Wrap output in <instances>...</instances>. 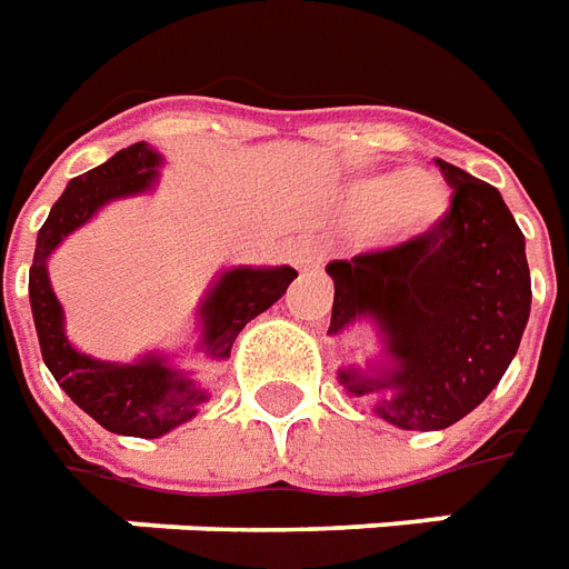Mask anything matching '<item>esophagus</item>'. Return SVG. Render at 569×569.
<instances>
[{"instance_id": "1", "label": "esophagus", "mask_w": 569, "mask_h": 569, "mask_svg": "<svg viewBox=\"0 0 569 569\" xmlns=\"http://www.w3.org/2000/svg\"><path fill=\"white\" fill-rule=\"evenodd\" d=\"M295 262L303 271H313V268H319L325 262V250L316 241H298V247H295Z\"/></svg>"}]
</instances>
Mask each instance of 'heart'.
<instances>
[{"instance_id":"b5f03b06","label":"heart","mask_w":569,"mask_h":569,"mask_svg":"<svg viewBox=\"0 0 569 569\" xmlns=\"http://www.w3.org/2000/svg\"><path fill=\"white\" fill-rule=\"evenodd\" d=\"M352 206L376 214L385 211V227L393 236H420L436 229L450 211V188L439 172L427 169H393L358 181Z\"/></svg>"}]
</instances>
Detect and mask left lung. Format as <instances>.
<instances>
[{
    "label": "left lung",
    "mask_w": 569,
    "mask_h": 569,
    "mask_svg": "<svg viewBox=\"0 0 569 569\" xmlns=\"http://www.w3.org/2000/svg\"><path fill=\"white\" fill-rule=\"evenodd\" d=\"M453 202L406 244L328 262L331 337L370 325L379 355L342 358L349 397L400 429H448L487 400L531 313L526 236L492 184L439 160Z\"/></svg>",
    "instance_id": "obj_1"
}]
</instances>
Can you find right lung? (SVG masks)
I'll list each match as a JSON object with an SVG mask.
<instances>
[{"label":"right lung","mask_w":569,"mask_h":569,"mask_svg":"<svg viewBox=\"0 0 569 569\" xmlns=\"http://www.w3.org/2000/svg\"><path fill=\"white\" fill-rule=\"evenodd\" d=\"M160 167L163 154L158 149H151L149 142H133L101 167L68 181L38 232L29 268V303L47 370L89 418L116 436L133 439H160L169 429L197 418L199 406L208 400V388L197 372L181 370L163 352H149L130 363L77 352L64 333V310L50 283L47 259L103 206L151 193ZM295 277L298 271L289 266H236L220 271L197 307V352H202L208 363L227 361L241 328L280 301Z\"/></svg>","instance_id":"obj_1"}]
</instances>
